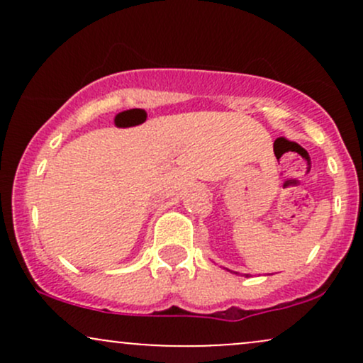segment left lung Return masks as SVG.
Instances as JSON below:
<instances>
[{"label": "left lung", "mask_w": 363, "mask_h": 363, "mask_svg": "<svg viewBox=\"0 0 363 363\" xmlns=\"http://www.w3.org/2000/svg\"><path fill=\"white\" fill-rule=\"evenodd\" d=\"M247 277H249V274H247Z\"/></svg>", "instance_id": "8db88e82"}]
</instances>
